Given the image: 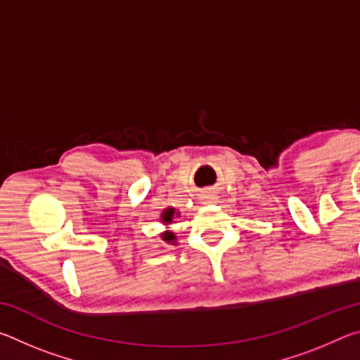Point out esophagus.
I'll return each mask as SVG.
<instances>
[{"label": "esophagus", "mask_w": 360, "mask_h": 360, "mask_svg": "<svg viewBox=\"0 0 360 360\" xmlns=\"http://www.w3.org/2000/svg\"><path fill=\"white\" fill-rule=\"evenodd\" d=\"M203 198H205L208 203H216V200H217L216 195H205Z\"/></svg>", "instance_id": "obj_1"}]
</instances>
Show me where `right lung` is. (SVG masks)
<instances>
[{"label":"right lung","mask_w":360,"mask_h":360,"mask_svg":"<svg viewBox=\"0 0 360 360\" xmlns=\"http://www.w3.org/2000/svg\"><path fill=\"white\" fill-rule=\"evenodd\" d=\"M173 216H174V210L173 208H169V210H167L165 212H163V214H162V219H163V222H172V219H173ZM162 238L163 240H165V241H173L174 240V235L173 233H168V231H167V233H163L162 235Z\"/></svg>","instance_id":"right-lung-1"}]
</instances>
